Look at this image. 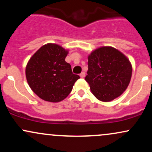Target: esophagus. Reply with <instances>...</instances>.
<instances>
[{
  "instance_id": "esophagus-1",
  "label": "esophagus",
  "mask_w": 152,
  "mask_h": 152,
  "mask_svg": "<svg viewBox=\"0 0 152 152\" xmlns=\"http://www.w3.org/2000/svg\"><path fill=\"white\" fill-rule=\"evenodd\" d=\"M80 76H81V78H84L85 77V72H81V74H80Z\"/></svg>"
}]
</instances>
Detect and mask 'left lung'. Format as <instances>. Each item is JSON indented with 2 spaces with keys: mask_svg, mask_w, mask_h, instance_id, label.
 Masks as SVG:
<instances>
[{
  "mask_svg": "<svg viewBox=\"0 0 152 152\" xmlns=\"http://www.w3.org/2000/svg\"><path fill=\"white\" fill-rule=\"evenodd\" d=\"M88 67L85 80L102 102H110L121 95L132 78L129 61L113 47H101L92 52L88 57Z\"/></svg>",
  "mask_w": 152,
  "mask_h": 152,
  "instance_id": "8db88e82",
  "label": "left lung"
}]
</instances>
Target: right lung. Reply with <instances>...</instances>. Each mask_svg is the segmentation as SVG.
I'll return each mask as SVG.
<instances>
[{
    "label": "right lung",
    "mask_w": 152,
    "mask_h": 152,
    "mask_svg": "<svg viewBox=\"0 0 152 152\" xmlns=\"http://www.w3.org/2000/svg\"><path fill=\"white\" fill-rule=\"evenodd\" d=\"M68 51L61 46L48 43L30 58L26 69L28 83L38 97L59 102L69 96L80 76L74 74L65 61Z\"/></svg>",
    "instance_id": "add662e5"
}]
</instances>
